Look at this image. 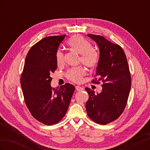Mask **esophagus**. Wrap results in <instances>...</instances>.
Instances as JSON below:
<instances>
[{
    "label": "esophagus",
    "instance_id": "1",
    "mask_svg": "<svg viewBox=\"0 0 150 150\" xmlns=\"http://www.w3.org/2000/svg\"><path fill=\"white\" fill-rule=\"evenodd\" d=\"M76 89L78 91H83L84 90V88L81 87V86H76Z\"/></svg>",
    "mask_w": 150,
    "mask_h": 150
}]
</instances>
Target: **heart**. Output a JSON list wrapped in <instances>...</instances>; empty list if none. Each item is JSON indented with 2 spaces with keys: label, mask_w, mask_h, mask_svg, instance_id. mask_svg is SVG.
I'll return each instance as SVG.
<instances>
[{
  "label": "heart",
  "mask_w": 150,
  "mask_h": 150,
  "mask_svg": "<svg viewBox=\"0 0 150 150\" xmlns=\"http://www.w3.org/2000/svg\"><path fill=\"white\" fill-rule=\"evenodd\" d=\"M68 46L75 52L81 54V61L88 67H94L97 65L99 61L98 54L92 49V45L87 40L81 35H76L71 38L67 42ZM57 64L61 66L64 64V54L58 51L56 55ZM85 74V70L82 67L72 68L67 72V78L75 83H80L83 76Z\"/></svg>",
  "instance_id": "heart-1"
}]
</instances>
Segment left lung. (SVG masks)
Here are the masks:
<instances>
[{"mask_svg":"<svg viewBox=\"0 0 150 150\" xmlns=\"http://www.w3.org/2000/svg\"><path fill=\"white\" fill-rule=\"evenodd\" d=\"M96 42L99 49V58L96 76L93 81L98 84L102 81L100 93L86 88L89 99L86 109L88 116L96 123L106 125L120 116L126 107L131 89V79L129 66L125 52L103 36L88 34Z\"/></svg>","mask_w":150,"mask_h":150,"instance_id":"obj_1","label":"left lung"}]
</instances>
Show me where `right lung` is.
I'll return each instance as SVG.
<instances>
[{
  "instance_id": "right-lung-1",
  "label": "right lung",
  "mask_w": 150,
  "mask_h": 150,
  "mask_svg": "<svg viewBox=\"0 0 150 150\" xmlns=\"http://www.w3.org/2000/svg\"><path fill=\"white\" fill-rule=\"evenodd\" d=\"M66 35L46 37L27 54L21 78L26 106L42 123L56 124L64 116L75 87L69 83L52 88L51 74L57 69L56 55Z\"/></svg>"
}]
</instances>
